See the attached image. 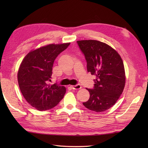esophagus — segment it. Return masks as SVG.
Here are the masks:
<instances>
[{
	"label": "esophagus",
	"instance_id": "1",
	"mask_svg": "<svg viewBox=\"0 0 148 148\" xmlns=\"http://www.w3.org/2000/svg\"><path fill=\"white\" fill-rule=\"evenodd\" d=\"M70 87L72 88L73 89H79L82 88V86L79 84H76V85H73V86H71Z\"/></svg>",
	"mask_w": 148,
	"mask_h": 148
}]
</instances>
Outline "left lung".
Masks as SVG:
<instances>
[{
    "instance_id": "1",
    "label": "left lung",
    "mask_w": 148,
    "mask_h": 148,
    "mask_svg": "<svg viewBox=\"0 0 148 148\" xmlns=\"http://www.w3.org/2000/svg\"><path fill=\"white\" fill-rule=\"evenodd\" d=\"M77 42L86 60L88 72L95 77L93 88H87L90 97L83 104L97 112H104L115 104L123 91L125 75L122 58L104 42L96 40Z\"/></svg>"
}]
</instances>
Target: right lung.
<instances>
[{"instance_id":"add662e5","label":"right lung","mask_w":148,"mask_h":148,"mask_svg":"<svg viewBox=\"0 0 148 148\" xmlns=\"http://www.w3.org/2000/svg\"><path fill=\"white\" fill-rule=\"evenodd\" d=\"M70 43L49 44L29 52L18 71L20 91L29 104L38 110H47L56 106L66 92L64 86L51 85L52 66L56 57Z\"/></svg>"}]
</instances>
